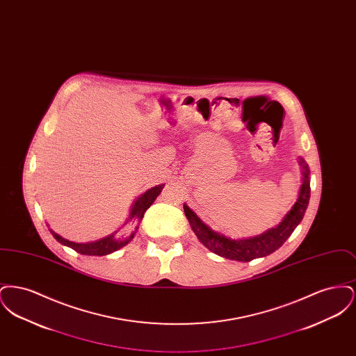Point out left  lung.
Wrapping results in <instances>:
<instances>
[{
    "mask_svg": "<svg viewBox=\"0 0 356 356\" xmlns=\"http://www.w3.org/2000/svg\"><path fill=\"white\" fill-rule=\"evenodd\" d=\"M299 164L302 167L303 180L298 200L284 216V219L275 228L266 231L259 236L234 240L211 229L186 204H184V212L192 231L209 251L229 260L251 261L256 257H263L275 252L277 248L283 245V243L291 236L293 229L302 221L307 205L309 203V168L305 159L302 157H299Z\"/></svg>",
    "mask_w": 356,
    "mask_h": 356,
    "instance_id": "1",
    "label": "left lung"
}]
</instances>
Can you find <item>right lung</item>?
Here are the masks:
<instances>
[{"label":"right lung","instance_id":"right-lung-1","mask_svg":"<svg viewBox=\"0 0 356 356\" xmlns=\"http://www.w3.org/2000/svg\"><path fill=\"white\" fill-rule=\"evenodd\" d=\"M163 188H164V184L153 186L151 189H148L145 193H143L132 205V209H131L128 221H141V219L144 218L145 211L152 205L153 202L160 195ZM137 228L138 227H136L135 231L131 234V236L125 237V238H116L115 234H112L109 236L104 237V238H100V240H96V241H92V243H74V241H69L67 238L60 236L58 234H56L53 229H51V234L58 243H61L63 245L70 247L72 250H74L79 254L104 256V254H112V252L120 250L121 247L127 245L135 236Z\"/></svg>","mask_w":356,"mask_h":356}]
</instances>
